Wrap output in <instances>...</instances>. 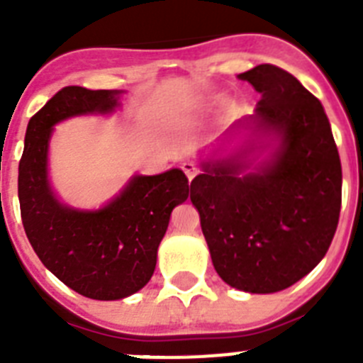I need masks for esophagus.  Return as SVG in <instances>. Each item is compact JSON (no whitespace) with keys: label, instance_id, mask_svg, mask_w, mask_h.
Listing matches in <instances>:
<instances>
[{"label":"esophagus","instance_id":"1","mask_svg":"<svg viewBox=\"0 0 363 363\" xmlns=\"http://www.w3.org/2000/svg\"><path fill=\"white\" fill-rule=\"evenodd\" d=\"M182 169H184V172H185V174H187L189 182H191V179L198 174L196 165H194V163H192V162H185V163H182Z\"/></svg>","mask_w":363,"mask_h":363}]
</instances>
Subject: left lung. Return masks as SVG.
I'll list each match as a JSON object with an SVG mask.
<instances>
[{"mask_svg": "<svg viewBox=\"0 0 363 363\" xmlns=\"http://www.w3.org/2000/svg\"><path fill=\"white\" fill-rule=\"evenodd\" d=\"M238 78L262 94L200 160L191 201L227 285L284 291L322 262L342 205V163L322 104L293 74L258 65ZM242 137L233 150L226 145Z\"/></svg>", "mask_w": 363, "mask_h": 363, "instance_id": "obj_1", "label": "left lung"}]
</instances>
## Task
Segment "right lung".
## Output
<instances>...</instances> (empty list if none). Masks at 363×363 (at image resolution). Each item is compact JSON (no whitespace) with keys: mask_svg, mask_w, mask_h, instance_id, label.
I'll list each match as a JSON object with an SVG mask.
<instances>
[{"mask_svg":"<svg viewBox=\"0 0 363 363\" xmlns=\"http://www.w3.org/2000/svg\"><path fill=\"white\" fill-rule=\"evenodd\" d=\"M121 94L62 89L28 121L19 162V207L32 249L57 280L92 300H121L149 284L172 209L189 198L182 169L134 174L99 209H76L56 196L49 179L54 125L74 116L112 114Z\"/></svg>","mask_w":363,"mask_h":363,"instance_id":"1","label":"right lung"}]
</instances>
